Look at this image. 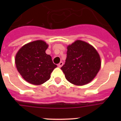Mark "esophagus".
<instances>
[{
    "instance_id": "34e87169",
    "label": "esophagus",
    "mask_w": 121,
    "mask_h": 121,
    "mask_svg": "<svg viewBox=\"0 0 121 121\" xmlns=\"http://www.w3.org/2000/svg\"><path fill=\"white\" fill-rule=\"evenodd\" d=\"M63 65V62H60L59 63V64H57V66H58V67H59V68H60V67H62V66Z\"/></svg>"
}]
</instances>
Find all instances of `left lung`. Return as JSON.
I'll return each instance as SVG.
<instances>
[{"label":"left lung","instance_id":"8db88e82","mask_svg":"<svg viewBox=\"0 0 121 121\" xmlns=\"http://www.w3.org/2000/svg\"><path fill=\"white\" fill-rule=\"evenodd\" d=\"M65 63L61 67L68 82L78 86L94 79L101 66L99 53L91 45L77 40L67 46Z\"/></svg>","mask_w":121,"mask_h":121}]
</instances>
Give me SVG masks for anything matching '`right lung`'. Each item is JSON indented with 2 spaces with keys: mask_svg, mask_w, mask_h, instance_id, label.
I'll return each instance as SVG.
<instances>
[{
  "mask_svg": "<svg viewBox=\"0 0 121 121\" xmlns=\"http://www.w3.org/2000/svg\"><path fill=\"white\" fill-rule=\"evenodd\" d=\"M48 45L42 40L31 42L19 49L15 57L17 70L26 82L39 85L50 79L57 65L46 54Z\"/></svg>",
  "mask_w": 121,
  "mask_h": 121,
  "instance_id": "right-lung-1",
  "label": "right lung"
}]
</instances>
